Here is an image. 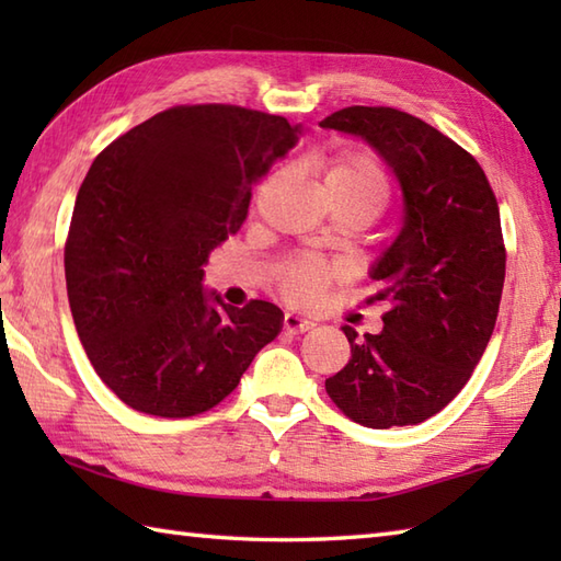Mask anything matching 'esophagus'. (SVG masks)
<instances>
[{"label":"esophagus","mask_w":561,"mask_h":561,"mask_svg":"<svg viewBox=\"0 0 561 561\" xmlns=\"http://www.w3.org/2000/svg\"><path fill=\"white\" fill-rule=\"evenodd\" d=\"M313 320L299 316V313H284V330L291 332V335H301V332L313 330Z\"/></svg>","instance_id":"esophagus-1"}]
</instances>
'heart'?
<instances>
[{
    "mask_svg": "<svg viewBox=\"0 0 561 561\" xmlns=\"http://www.w3.org/2000/svg\"><path fill=\"white\" fill-rule=\"evenodd\" d=\"M388 173L374 153L342 151L328 163L325 190L330 197L368 199L383 207L388 199ZM344 267L313 253L287 257L277 270V287L291 301L313 304L325 294L332 282L342 279Z\"/></svg>",
    "mask_w": 561,
    "mask_h": 561,
    "instance_id": "heart-1",
    "label": "heart"
}]
</instances>
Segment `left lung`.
<instances>
[{
    "mask_svg": "<svg viewBox=\"0 0 561 561\" xmlns=\"http://www.w3.org/2000/svg\"><path fill=\"white\" fill-rule=\"evenodd\" d=\"M320 127L376 147L404 197L402 231L371 270L383 330L342 328L352 359L325 390L362 426L420 424L468 383L494 332L506 274L494 190L470 151L398 108L350 105Z\"/></svg>",
    "mask_w": 561,
    "mask_h": 561,
    "instance_id": "obj_1",
    "label": "left lung"
}]
</instances>
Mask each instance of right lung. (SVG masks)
I'll list each match as a JSON object with an SVG mask.
<instances>
[{"label": "right lung", "instance_id": "1", "mask_svg": "<svg viewBox=\"0 0 561 561\" xmlns=\"http://www.w3.org/2000/svg\"><path fill=\"white\" fill-rule=\"evenodd\" d=\"M296 141L282 115L173 105L93 159L65 243L67 296L93 368L133 410L183 420L217 408L279 335L277 306L214 294L209 306L202 277Z\"/></svg>", "mask_w": 561, "mask_h": 561}]
</instances>
